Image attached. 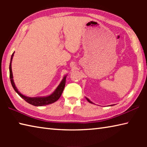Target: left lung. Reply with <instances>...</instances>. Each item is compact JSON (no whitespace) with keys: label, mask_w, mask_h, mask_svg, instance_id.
Instances as JSON below:
<instances>
[{"label":"left lung","mask_w":147,"mask_h":147,"mask_svg":"<svg viewBox=\"0 0 147 147\" xmlns=\"http://www.w3.org/2000/svg\"><path fill=\"white\" fill-rule=\"evenodd\" d=\"M86 99H87V100H88V101L89 102H90V103H91V104H93V102H91V101H90V100H89V99H88V98H86Z\"/></svg>","instance_id":"1"}]
</instances>
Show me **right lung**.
I'll return each instance as SVG.
<instances>
[{
  "instance_id": "right-lung-1",
  "label": "right lung",
  "mask_w": 147,
  "mask_h": 147,
  "mask_svg": "<svg viewBox=\"0 0 147 147\" xmlns=\"http://www.w3.org/2000/svg\"><path fill=\"white\" fill-rule=\"evenodd\" d=\"M14 53L12 54L11 57V60H10V63H9V78H10V81L11 84L13 87L14 90L16 91L17 94L21 96L22 98H23L24 100L27 102L32 104V105L35 106H45L48 105V104H51L52 103L55 102L60 97L62 93H63V91L65 88V82H66V76L63 77V80L61 82V83L58 86V88L54 91L53 94H51V95L48 96H43V97H28V96H26L22 94L21 93H19V91L17 90V88L15 85L13 79V74H12V71H11V61L12 59H13Z\"/></svg>"
}]
</instances>
